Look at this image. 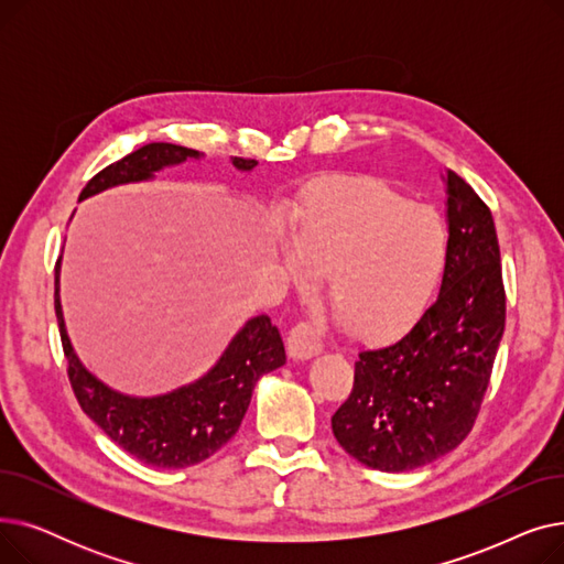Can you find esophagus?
<instances>
[{
	"instance_id": "obj_1",
	"label": "esophagus",
	"mask_w": 564,
	"mask_h": 564,
	"mask_svg": "<svg viewBox=\"0 0 564 564\" xmlns=\"http://www.w3.org/2000/svg\"><path fill=\"white\" fill-rule=\"evenodd\" d=\"M322 351V340L308 322H297L288 334V354L294 361H306Z\"/></svg>"
}]
</instances>
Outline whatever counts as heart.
Wrapping results in <instances>:
<instances>
[{"instance_id":"1","label":"heart","mask_w":564,"mask_h":564,"mask_svg":"<svg viewBox=\"0 0 564 564\" xmlns=\"http://www.w3.org/2000/svg\"><path fill=\"white\" fill-rule=\"evenodd\" d=\"M285 272L300 288L327 279V302L364 338L409 329L427 308L448 260V232L427 207L379 181L322 187L294 226Z\"/></svg>"}]
</instances>
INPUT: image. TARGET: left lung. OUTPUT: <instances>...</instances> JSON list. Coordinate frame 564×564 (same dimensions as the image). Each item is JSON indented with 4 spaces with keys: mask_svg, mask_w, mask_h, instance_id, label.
<instances>
[{
    "mask_svg": "<svg viewBox=\"0 0 564 564\" xmlns=\"http://www.w3.org/2000/svg\"><path fill=\"white\" fill-rule=\"evenodd\" d=\"M448 260L436 302L395 343L354 364L349 398L332 416L336 441L361 464L402 473L468 436L506 332V288L491 210L446 171Z\"/></svg>",
    "mask_w": 564,
    "mask_h": 564,
    "instance_id": "8db88e82",
    "label": "left lung"
}]
</instances>
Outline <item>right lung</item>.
Masks as SVG:
<instances>
[{"label": "right lung", "mask_w": 564, "mask_h": 564, "mask_svg": "<svg viewBox=\"0 0 564 564\" xmlns=\"http://www.w3.org/2000/svg\"><path fill=\"white\" fill-rule=\"evenodd\" d=\"M187 158L196 160L200 153L175 143H145L96 173L79 200L116 185L151 181L155 171ZM256 164V160L232 158V166L240 171H251ZM54 311L68 379L82 411L126 453L155 468H187L213 457L240 430L256 381L285 364L279 329L267 315H256L235 334L215 368L194 383L158 398H130L105 387L77 359L58 300V262L54 267Z\"/></svg>", "instance_id": "obj_1"}]
</instances>
